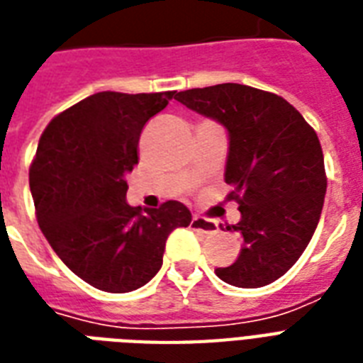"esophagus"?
Returning <instances> with one entry per match:
<instances>
[{
	"label": "esophagus",
	"instance_id": "esophagus-1",
	"mask_svg": "<svg viewBox=\"0 0 363 363\" xmlns=\"http://www.w3.org/2000/svg\"><path fill=\"white\" fill-rule=\"evenodd\" d=\"M191 227H193L195 231L206 233V235L218 233V223H216V221L206 220V218H201V216H195V218L191 220Z\"/></svg>",
	"mask_w": 363,
	"mask_h": 363
}]
</instances>
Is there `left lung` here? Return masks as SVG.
<instances>
[{
	"mask_svg": "<svg viewBox=\"0 0 363 363\" xmlns=\"http://www.w3.org/2000/svg\"><path fill=\"white\" fill-rule=\"evenodd\" d=\"M174 98L229 130L227 199L240 210L231 227L242 246L216 274L238 288L274 282L301 257L324 206L328 178L316 132L288 100L248 85L221 83Z\"/></svg>",
	"mask_w": 363,
	"mask_h": 363,
	"instance_id": "left-lung-1",
	"label": "left lung"
}]
</instances>
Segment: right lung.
<instances>
[{
    "instance_id": "right-lung-1",
    "label": "right lung",
    "mask_w": 363,
    "mask_h": 363,
    "mask_svg": "<svg viewBox=\"0 0 363 363\" xmlns=\"http://www.w3.org/2000/svg\"><path fill=\"white\" fill-rule=\"evenodd\" d=\"M174 94L96 92L56 115L39 138L30 167L39 227L64 265L102 291L126 294L150 282L168 235L191 223L178 201L145 213L126 204L140 134Z\"/></svg>"
}]
</instances>
